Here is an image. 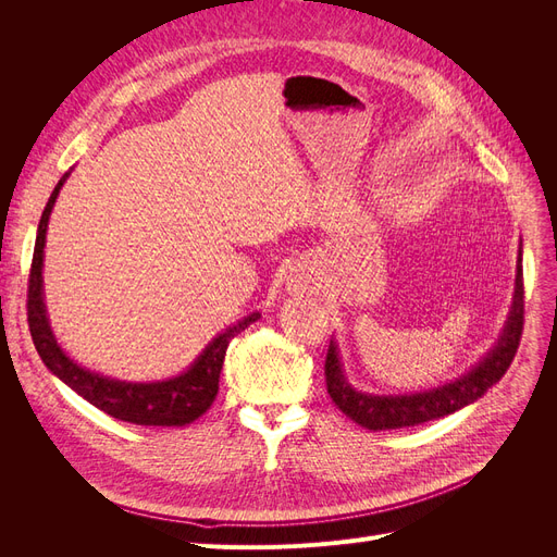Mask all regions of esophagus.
<instances>
[{
  "label": "esophagus",
  "mask_w": 557,
  "mask_h": 557,
  "mask_svg": "<svg viewBox=\"0 0 557 557\" xmlns=\"http://www.w3.org/2000/svg\"><path fill=\"white\" fill-rule=\"evenodd\" d=\"M315 285H318V281H315L311 269H307V267L290 269L288 278H285V288H288V293L293 297H297V299L313 295L315 293Z\"/></svg>",
  "instance_id": "obj_1"
}]
</instances>
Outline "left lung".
<instances>
[{"label": "left lung", "mask_w": 557, "mask_h": 557, "mask_svg": "<svg viewBox=\"0 0 557 557\" xmlns=\"http://www.w3.org/2000/svg\"><path fill=\"white\" fill-rule=\"evenodd\" d=\"M522 244V242H520ZM522 246L518 250L516 260V285H513V299L507 320L495 346L485 352V356L469 369L467 374L455 379L450 383L436 385L432 391L411 393V395H372L362 393L358 387H352L350 381L344 374V364L339 358V346L332 339L327 348L325 360V381L327 393L336 409L344 411L352 423H358L364 430H399V428H413L428 420L444 418L448 413H455L458 409L467 407V404L476 401L487 393V387H493L504 374H507L509 364L513 362V356L520 344L522 334Z\"/></svg>", "instance_id": "8db88e82"}]
</instances>
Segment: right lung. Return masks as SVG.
<instances>
[{
    "mask_svg": "<svg viewBox=\"0 0 557 557\" xmlns=\"http://www.w3.org/2000/svg\"><path fill=\"white\" fill-rule=\"evenodd\" d=\"M70 178L66 172L50 195L48 205L41 213L35 256H32L29 269V288H27V323L32 332V342L37 346L39 358L44 364L58 376L62 383L72 387L83 399H88L92 407L104 411L117 420L134 425H156V428H183L190 425L201 413H207L218 395V379L230 342L244 332L250 323H256L260 311H252L246 318L237 320L225 332H221L209 346L199 352V358L181 372L178 376L148 381V383H132L102 376L90 369L74 362L62 346L58 344L44 301V246H46V230L50 211L55 207V199L62 190L64 181Z\"/></svg>",
    "mask_w": 557,
    "mask_h": 557,
    "instance_id": "right-lung-1",
    "label": "right lung"
}]
</instances>
